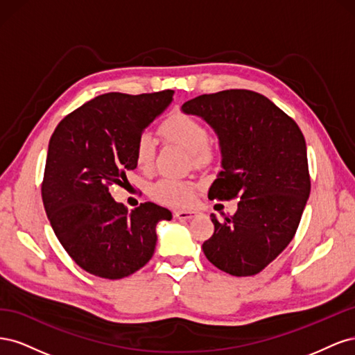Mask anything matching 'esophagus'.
<instances>
[{
  "mask_svg": "<svg viewBox=\"0 0 355 355\" xmlns=\"http://www.w3.org/2000/svg\"><path fill=\"white\" fill-rule=\"evenodd\" d=\"M173 214H175V218H178L180 220H187V219L200 216L198 211H189V210H176Z\"/></svg>",
  "mask_w": 355,
  "mask_h": 355,
  "instance_id": "esophagus-1",
  "label": "esophagus"
}]
</instances>
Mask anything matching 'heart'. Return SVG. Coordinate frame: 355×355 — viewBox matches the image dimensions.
I'll return each instance as SVG.
<instances>
[{"label":"heart","instance_id":"b5f03b06","mask_svg":"<svg viewBox=\"0 0 355 355\" xmlns=\"http://www.w3.org/2000/svg\"><path fill=\"white\" fill-rule=\"evenodd\" d=\"M159 132L166 141L176 144L192 154L196 164H207L214 157L213 149L210 148V133L207 127L196 120L194 116L187 114L170 115L159 125ZM135 159L141 170L148 171L153 168L155 159V137L149 132H144L137 137ZM194 185L188 180L164 178L149 187V196L167 206L182 207L194 198Z\"/></svg>","mask_w":355,"mask_h":355}]
</instances>
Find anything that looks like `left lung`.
Segmentation results:
<instances>
[{
	"instance_id": "obj_1",
	"label": "left lung",
	"mask_w": 355,
	"mask_h": 355,
	"mask_svg": "<svg viewBox=\"0 0 355 355\" xmlns=\"http://www.w3.org/2000/svg\"><path fill=\"white\" fill-rule=\"evenodd\" d=\"M216 132L222 171L210 200L240 198L234 216L222 213L202 252L220 271L261 272L293 240L311 191L306 144L297 124L252 90L201 94L182 105Z\"/></svg>"
}]
</instances>
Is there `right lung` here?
Masks as SVG:
<instances>
[{"instance_id": "1", "label": "right lung", "mask_w": 355, "mask_h": 355, "mask_svg": "<svg viewBox=\"0 0 355 355\" xmlns=\"http://www.w3.org/2000/svg\"><path fill=\"white\" fill-rule=\"evenodd\" d=\"M173 93L101 94L63 118L50 137L41 185L47 218L75 263L96 277L118 280L141 270L154 254L157 223L171 219L154 202L128 211L110 188L127 184L137 137Z\"/></svg>"}]
</instances>
